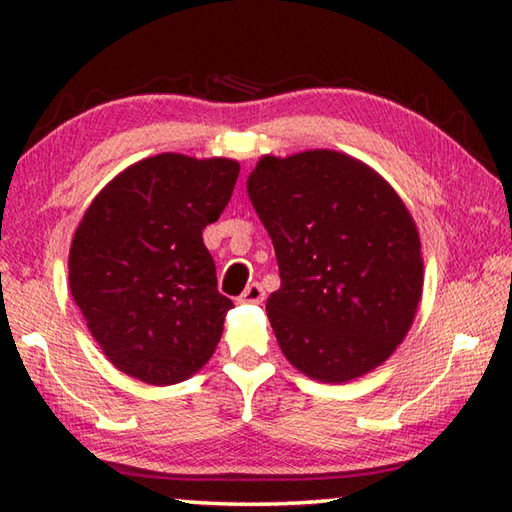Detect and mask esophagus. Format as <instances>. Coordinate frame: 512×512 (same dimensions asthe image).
<instances>
[{"instance_id":"obj_1","label":"esophagus","mask_w":512,"mask_h":512,"mask_svg":"<svg viewBox=\"0 0 512 512\" xmlns=\"http://www.w3.org/2000/svg\"><path fill=\"white\" fill-rule=\"evenodd\" d=\"M262 300H264V287L259 282L248 284L246 291L239 296V302H244V305H259Z\"/></svg>"}]
</instances>
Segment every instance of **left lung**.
<instances>
[{"label":"left lung","mask_w":512,"mask_h":512,"mask_svg":"<svg viewBox=\"0 0 512 512\" xmlns=\"http://www.w3.org/2000/svg\"><path fill=\"white\" fill-rule=\"evenodd\" d=\"M248 196L273 239L275 339L318 381H350L402 343L422 296L420 237L402 198L359 160L305 151L259 160Z\"/></svg>","instance_id":"obj_1"}]
</instances>
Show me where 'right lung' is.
Segmentation results:
<instances>
[{
	"label": "right lung",
	"instance_id": "obj_1",
	"mask_svg": "<svg viewBox=\"0 0 512 512\" xmlns=\"http://www.w3.org/2000/svg\"><path fill=\"white\" fill-rule=\"evenodd\" d=\"M239 178L235 160L162 153L94 198L69 250V289L94 341L126 375L167 386L203 368L230 298L203 244Z\"/></svg>",
	"mask_w": 512,
	"mask_h": 512
}]
</instances>
